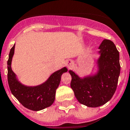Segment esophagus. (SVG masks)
<instances>
[{"mask_svg": "<svg viewBox=\"0 0 130 130\" xmlns=\"http://www.w3.org/2000/svg\"><path fill=\"white\" fill-rule=\"evenodd\" d=\"M73 62L71 60H69V61H67V62H66V65H67V67H68V68H71L72 66H73Z\"/></svg>", "mask_w": 130, "mask_h": 130, "instance_id": "esophagus-1", "label": "esophagus"}]
</instances>
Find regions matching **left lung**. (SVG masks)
<instances>
[{
	"label": "left lung",
	"instance_id": "left-lung-1",
	"mask_svg": "<svg viewBox=\"0 0 130 130\" xmlns=\"http://www.w3.org/2000/svg\"><path fill=\"white\" fill-rule=\"evenodd\" d=\"M94 73L79 76L72 70L71 88L79 103L98 107L111 100L117 88L120 74L119 53L113 42L104 40L99 47Z\"/></svg>",
	"mask_w": 130,
	"mask_h": 130
}]
</instances>
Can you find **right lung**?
I'll use <instances>...</instances> for the list:
<instances>
[{"label": "right lung", "mask_w": 130, "mask_h": 130, "mask_svg": "<svg viewBox=\"0 0 130 130\" xmlns=\"http://www.w3.org/2000/svg\"><path fill=\"white\" fill-rule=\"evenodd\" d=\"M15 45L11 48L7 61L8 83L13 95L25 108L32 111H40L53 105L55 99L56 90L61 82V75L67 71L63 67L51 74L41 84L34 86L24 85L12 70L11 63L15 53Z\"/></svg>", "instance_id": "add662e5"}]
</instances>
